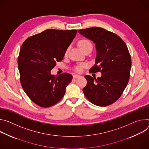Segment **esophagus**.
<instances>
[{"label": "esophagus", "mask_w": 149, "mask_h": 149, "mask_svg": "<svg viewBox=\"0 0 149 149\" xmlns=\"http://www.w3.org/2000/svg\"><path fill=\"white\" fill-rule=\"evenodd\" d=\"M73 78H79V77H81V76L80 75H79V74H74L73 76Z\"/></svg>", "instance_id": "esophagus-1"}]
</instances>
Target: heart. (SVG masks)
I'll use <instances>...</instances> for the list:
<instances>
[{"mask_svg":"<svg viewBox=\"0 0 149 149\" xmlns=\"http://www.w3.org/2000/svg\"><path fill=\"white\" fill-rule=\"evenodd\" d=\"M78 45H79L80 48L84 52L89 48H92V44L91 42L89 40H87V39H81V40H79V41L78 42ZM68 52H69V48H68L65 50V55L68 54ZM84 65H82L80 66V67L77 68L76 70L77 72H81V68L84 67Z\"/></svg>","mask_w":149,"mask_h":149,"instance_id":"heart-1","label":"heart"}]
</instances>
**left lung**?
I'll return each instance as SVG.
<instances>
[{"instance_id":"obj_1","label":"left lung","mask_w":149,"mask_h":149,"mask_svg":"<svg viewBox=\"0 0 149 149\" xmlns=\"http://www.w3.org/2000/svg\"><path fill=\"white\" fill-rule=\"evenodd\" d=\"M81 35L95 44V64L89 72H101L100 77L85 76V96L93 104L106 107L117 101L126 88L130 76L131 58L124 41L117 34L100 27L79 29Z\"/></svg>"}]
</instances>
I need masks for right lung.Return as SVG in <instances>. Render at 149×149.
<instances>
[{"label": "right lung", "instance_id": "1", "mask_svg": "<svg viewBox=\"0 0 149 149\" xmlns=\"http://www.w3.org/2000/svg\"><path fill=\"white\" fill-rule=\"evenodd\" d=\"M77 32L49 29L23 42L18 58L20 81L26 94L36 105L50 107L64 96L72 75L64 73L54 76L50 72L56 62L63 60Z\"/></svg>", "mask_w": 149, "mask_h": 149}]
</instances>
